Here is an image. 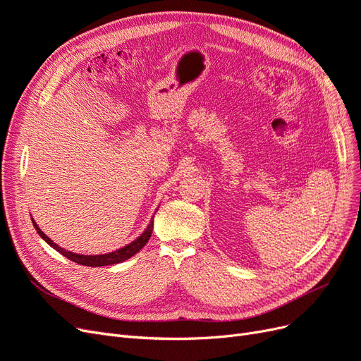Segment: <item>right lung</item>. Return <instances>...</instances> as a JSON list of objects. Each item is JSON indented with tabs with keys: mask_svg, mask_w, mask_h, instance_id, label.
Segmentation results:
<instances>
[{
	"mask_svg": "<svg viewBox=\"0 0 361 361\" xmlns=\"http://www.w3.org/2000/svg\"><path fill=\"white\" fill-rule=\"evenodd\" d=\"M32 224H35L37 233H39L43 239H45V241H47L52 248H56L60 255H63L64 257H68V259L73 260L75 264L85 265V267H106V265H114V264H118V262H123V260H126V259H129V257H133L135 253H138V251L147 244L149 238H150V235H152V231H154V221H150V224H149L147 228H146V232H145L143 235H141L140 238H137L135 241L128 244L126 247L120 248V250H116V251H113V253H108V255L85 256V255L71 253V251L59 247L57 244H54V243L51 241V239L40 231L39 226L35 223V220H32Z\"/></svg>",
	"mask_w": 361,
	"mask_h": 361,
	"instance_id": "obj_1",
	"label": "right lung"
}]
</instances>
